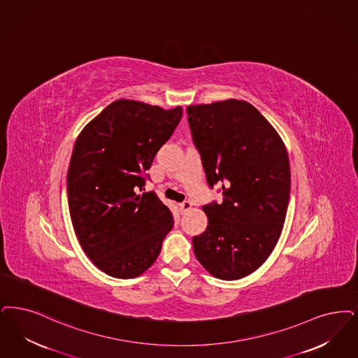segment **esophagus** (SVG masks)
<instances>
[{
	"label": "esophagus",
	"mask_w": 358,
	"mask_h": 358,
	"mask_svg": "<svg viewBox=\"0 0 358 358\" xmlns=\"http://www.w3.org/2000/svg\"><path fill=\"white\" fill-rule=\"evenodd\" d=\"M178 206H180V210H181L182 213H185V212L190 210V209L193 208V203H192L190 201H184V202H182V203H180Z\"/></svg>",
	"instance_id": "obj_1"
}]
</instances>
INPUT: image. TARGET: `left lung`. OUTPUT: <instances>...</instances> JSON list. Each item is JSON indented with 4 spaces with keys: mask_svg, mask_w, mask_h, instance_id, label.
Segmentation results:
<instances>
[{
    "mask_svg": "<svg viewBox=\"0 0 358 358\" xmlns=\"http://www.w3.org/2000/svg\"><path fill=\"white\" fill-rule=\"evenodd\" d=\"M187 121L210 187L222 202L205 205L208 228L193 237L201 265L220 280H240L272 255L285 222L290 165L269 121L243 100L189 105Z\"/></svg>",
    "mask_w": 358,
    "mask_h": 358,
    "instance_id": "obj_1",
    "label": "left lung"
}]
</instances>
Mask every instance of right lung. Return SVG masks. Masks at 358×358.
<instances>
[{
	"mask_svg": "<svg viewBox=\"0 0 358 358\" xmlns=\"http://www.w3.org/2000/svg\"><path fill=\"white\" fill-rule=\"evenodd\" d=\"M182 117L141 101H115L78 134L68 169L73 228L86 256L115 278H134L157 259L172 212L143 173Z\"/></svg>",
	"mask_w": 358,
	"mask_h": 358,
	"instance_id": "1",
	"label": "right lung"
}]
</instances>
